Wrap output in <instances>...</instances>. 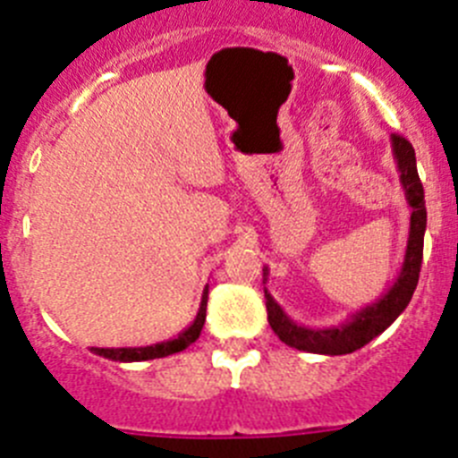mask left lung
I'll use <instances>...</instances> for the list:
<instances>
[{
  "label": "left lung",
  "mask_w": 458,
  "mask_h": 458,
  "mask_svg": "<svg viewBox=\"0 0 458 458\" xmlns=\"http://www.w3.org/2000/svg\"><path fill=\"white\" fill-rule=\"evenodd\" d=\"M393 157L397 162L400 171V182L404 187V196L411 208V219H409V239L407 250H404V262L395 282H393L388 292L375 302L366 305L364 310L354 311L345 323L332 327H307L298 326L296 320L287 316L271 293L264 287V298H267L268 311V326L277 335L282 344L292 345V348L302 350V352L314 354H348L354 350L364 348L366 344L382 335L397 316L407 310L413 292H416L418 277H420L422 264V242H425L427 228V208H425V190L418 178L416 166V151L411 144L400 135H391ZM268 280V268L264 267V282Z\"/></svg>",
  "instance_id": "8db88e82"
}]
</instances>
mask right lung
<instances>
[{
    "label": "right lung",
    "mask_w": 458,
    "mask_h": 458,
    "mask_svg": "<svg viewBox=\"0 0 458 458\" xmlns=\"http://www.w3.org/2000/svg\"><path fill=\"white\" fill-rule=\"evenodd\" d=\"M205 310H208V287L203 289V298H200V307L194 323H191L187 330H182L176 339L162 341V344H153V345H144V348H92V352L99 354V357L113 359V361H147V359L169 357V354L181 352V350H185L187 345H191L196 339H199L205 323Z\"/></svg>",
    "instance_id": "obj_1"
}]
</instances>
